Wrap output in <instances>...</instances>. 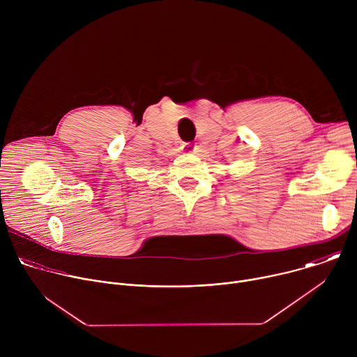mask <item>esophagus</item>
I'll list each match as a JSON object with an SVG mask.
<instances>
[{"mask_svg":"<svg viewBox=\"0 0 357 357\" xmlns=\"http://www.w3.org/2000/svg\"><path fill=\"white\" fill-rule=\"evenodd\" d=\"M182 151L185 154H193V152H196V145H193L192 142H186L182 145Z\"/></svg>","mask_w":357,"mask_h":357,"instance_id":"1","label":"esophagus"}]
</instances>
